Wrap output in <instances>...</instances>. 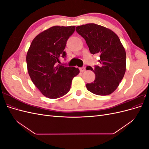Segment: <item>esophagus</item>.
Listing matches in <instances>:
<instances>
[{
  "instance_id": "esophagus-1",
  "label": "esophagus",
  "mask_w": 149,
  "mask_h": 149,
  "mask_svg": "<svg viewBox=\"0 0 149 149\" xmlns=\"http://www.w3.org/2000/svg\"><path fill=\"white\" fill-rule=\"evenodd\" d=\"M79 70L81 72H84L86 71V68L84 67H81V68H79Z\"/></svg>"
}]
</instances>
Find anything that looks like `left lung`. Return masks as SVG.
Wrapping results in <instances>:
<instances>
[{
  "mask_svg": "<svg viewBox=\"0 0 149 149\" xmlns=\"http://www.w3.org/2000/svg\"><path fill=\"white\" fill-rule=\"evenodd\" d=\"M76 31L86 40L91 53L100 56V66L87 67L96 76L94 82L86 84L87 89L99 96L111 94L119 86L126 70V53L119 38L113 31L95 24L78 26Z\"/></svg>",
  "mask_w": 149,
  "mask_h": 149,
  "instance_id": "8db88e82",
  "label": "left lung"
}]
</instances>
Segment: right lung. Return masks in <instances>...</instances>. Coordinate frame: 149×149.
<instances>
[{
	"label": "right lung",
	"instance_id": "add662e5",
	"mask_svg": "<svg viewBox=\"0 0 149 149\" xmlns=\"http://www.w3.org/2000/svg\"><path fill=\"white\" fill-rule=\"evenodd\" d=\"M75 26H53L37 35L26 53L28 73L33 83L49 99L63 96L70 91L72 80L79 73L78 68L58 65L66 56V42Z\"/></svg>",
	"mask_w": 149,
	"mask_h": 149
}]
</instances>
